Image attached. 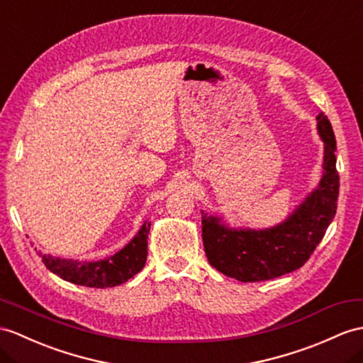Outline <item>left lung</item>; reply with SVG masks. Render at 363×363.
I'll use <instances>...</instances> for the list:
<instances>
[{
    "instance_id": "obj_1",
    "label": "left lung",
    "mask_w": 363,
    "mask_h": 363,
    "mask_svg": "<svg viewBox=\"0 0 363 363\" xmlns=\"http://www.w3.org/2000/svg\"><path fill=\"white\" fill-rule=\"evenodd\" d=\"M323 141L322 179L300 205L276 226L233 228L222 217L201 211V238L209 263L240 281L271 280L303 267L322 242L337 209L339 174L335 137L328 117H315Z\"/></svg>"
}]
</instances>
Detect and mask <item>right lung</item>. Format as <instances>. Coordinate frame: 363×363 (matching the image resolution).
<instances>
[{
	"mask_svg": "<svg viewBox=\"0 0 363 363\" xmlns=\"http://www.w3.org/2000/svg\"><path fill=\"white\" fill-rule=\"evenodd\" d=\"M149 229L151 222H143L125 248L96 262L61 259L41 251L37 254L49 271L70 284L89 288H112L125 284L143 269L147 257Z\"/></svg>",
	"mask_w": 363,
	"mask_h": 363,
	"instance_id": "obj_1",
	"label": "right lung"
}]
</instances>
